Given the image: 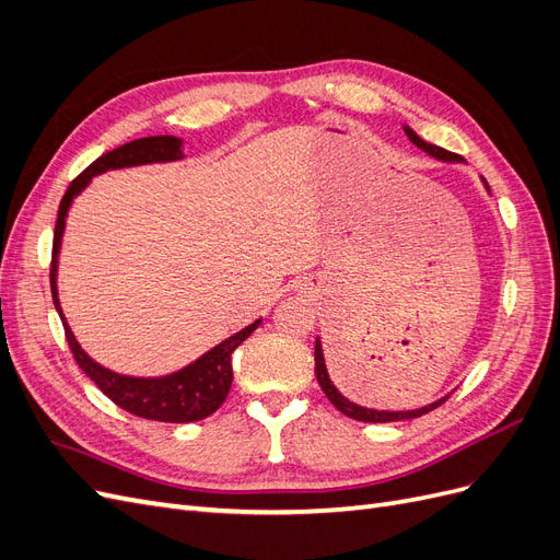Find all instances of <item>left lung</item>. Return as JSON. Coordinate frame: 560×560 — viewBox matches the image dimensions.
Listing matches in <instances>:
<instances>
[{"instance_id":"left-lung-1","label":"left lung","mask_w":560,"mask_h":560,"mask_svg":"<svg viewBox=\"0 0 560 560\" xmlns=\"http://www.w3.org/2000/svg\"><path fill=\"white\" fill-rule=\"evenodd\" d=\"M404 132H406V138H409L418 149L425 151V154H430L432 159L442 161V163H465L457 154H451V151H446V149H442V147L430 144V142H425L422 138H418V132H416L413 128L404 126ZM481 182H483L486 191H488V182H486L483 177H481ZM315 376H317L319 387L325 389V395L329 397V401L336 406L338 411L346 413L348 418L362 420V422H395V420L420 418V416L430 413L432 409H436V406H442V404L448 399V395H446V397H442V399H436V401H432V404H428V406H420V409H411V411H378V409H366V406L354 404V401H350V399L341 393V389H338V387L334 385V381L329 378V371H327V364H325V352H322L319 336L315 338Z\"/></svg>"}]
</instances>
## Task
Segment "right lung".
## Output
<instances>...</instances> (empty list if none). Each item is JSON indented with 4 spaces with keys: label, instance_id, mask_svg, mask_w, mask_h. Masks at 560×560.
Wrapping results in <instances>:
<instances>
[{
    "label": "right lung",
    "instance_id": "add662e5",
    "mask_svg": "<svg viewBox=\"0 0 560 560\" xmlns=\"http://www.w3.org/2000/svg\"><path fill=\"white\" fill-rule=\"evenodd\" d=\"M184 140L175 135H151V138L132 140L128 144L116 147L107 154L93 161L86 171H83L65 191L60 208H58V222L54 231V261H50V294H54L56 311L62 319L67 343L72 348L77 364L103 393L132 416H140L147 420L159 422H196L212 416L219 406L224 404L231 381H233V366L231 354L238 348L245 338L261 325V319H254L252 325L224 338L208 352L191 364H186L173 374L165 376H126L116 374V371L97 364L91 354L83 350L72 334L70 325L62 315L60 299H58V257L62 245V233L67 212H70L74 198L86 189L93 177L103 175L107 171H118V167H132V165H149V163H171L184 159Z\"/></svg>",
    "mask_w": 560,
    "mask_h": 560
}]
</instances>
